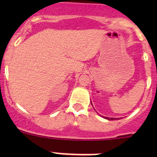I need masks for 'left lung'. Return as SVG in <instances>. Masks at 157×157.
<instances>
[{"mask_svg":"<svg viewBox=\"0 0 157 157\" xmlns=\"http://www.w3.org/2000/svg\"><path fill=\"white\" fill-rule=\"evenodd\" d=\"M105 118H106V119H108V120H115V119H116V118H108V117H105Z\"/></svg>","mask_w":157,"mask_h":157,"instance_id":"obj_1","label":"left lung"}]
</instances>
